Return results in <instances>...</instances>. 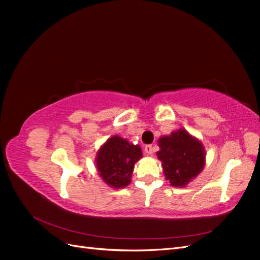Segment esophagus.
Returning a JSON list of instances; mask_svg holds the SVG:
<instances>
[{
	"label": "esophagus",
	"mask_w": 260,
	"mask_h": 260,
	"mask_svg": "<svg viewBox=\"0 0 260 260\" xmlns=\"http://www.w3.org/2000/svg\"><path fill=\"white\" fill-rule=\"evenodd\" d=\"M153 152H154V149H153V146L152 145H145V147H144V153L147 155V156H152L153 155Z\"/></svg>",
	"instance_id": "34e87169"
}]
</instances>
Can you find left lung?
I'll use <instances>...</instances> for the list:
<instances>
[{"mask_svg":"<svg viewBox=\"0 0 260 260\" xmlns=\"http://www.w3.org/2000/svg\"><path fill=\"white\" fill-rule=\"evenodd\" d=\"M158 145L160 149L157 157L161 161L166 180L172 186H185L205 166L203 144L184 129L161 137Z\"/></svg>","mask_w":260,"mask_h":260,"instance_id":"left-lung-1","label":"left lung"}]
</instances>
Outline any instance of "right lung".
<instances>
[{"label": "right lung", "mask_w": 260, "mask_h": 260, "mask_svg": "<svg viewBox=\"0 0 260 260\" xmlns=\"http://www.w3.org/2000/svg\"><path fill=\"white\" fill-rule=\"evenodd\" d=\"M142 157V149L129 141L113 136L99 149L95 162L100 177L114 188L127 186L131 182L135 164Z\"/></svg>", "instance_id": "right-lung-1"}]
</instances>
